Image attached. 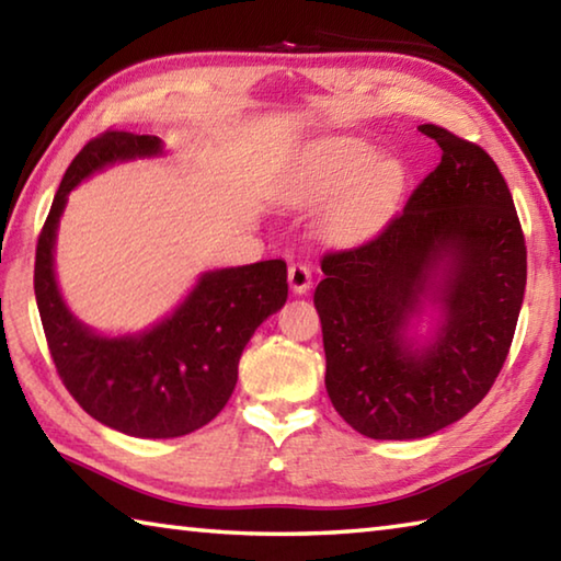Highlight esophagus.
Instances as JSON below:
<instances>
[{"instance_id":"34e87169","label":"esophagus","mask_w":561,"mask_h":561,"mask_svg":"<svg viewBox=\"0 0 561 561\" xmlns=\"http://www.w3.org/2000/svg\"><path fill=\"white\" fill-rule=\"evenodd\" d=\"M289 287L294 294H307L311 287V270L309 264L294 262L289 267Z\"/></svg>"}]
</instances>
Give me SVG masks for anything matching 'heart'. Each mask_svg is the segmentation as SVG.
<instances>
[{
  "label": "heart",
  "instance_id": "b5f03b06",
  "mask_svg": "<svg viewBox=\"0 0 561 561\" xmlns=\"http://www.w3.org/2000/svg\"><path fill=\"white\" fill-rule=\"evenodd\" d=\"M405 165L398 158H376V150L354 138L329 140L307 160L284 190L294 207H317L342 195L331 225L339 232L360 230L391 210L403 195Z\"/></svg>",
  "mask_w": 561,
  "mask_h": 561
}]
</instances>
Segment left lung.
Here are the masks:
<instances>
[{
	"label": "left lung",
	"mask_w": 561,
	"mask_h": 561,
	"mask_svg": "<svg viewBox=\"0 0 561 561\" xmlns=\"http://www.w3.org/2000/svg\"><path fill=\"white\" fill-rule=\"evenodd\" d=\"M438 168L371 240L327 252L314 291L327 393L376 440L433 435L470 413L510 354L527 247L510 187L485 150L433 123ZM425 300L439 329L417 347L407 324Z\"/></svg>",
	"instance_id": "obj_1"
}]
</instances>
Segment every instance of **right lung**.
<instances>
[{"instance_id":"add662e5","label":"right lung","mask_w":561,"mask_h":561,"mask_svg":"<svg viewBox=\"0 0 561 561\" xmlns=\"http://www.w3.org/2000/svg\"><path fill=\"white\" fill-rule=\"evenodd\" d=\"M163 153L156 136L106 130L71 160L36 244L34 294L51 358L76 403L133 438H180L230 401L240 356L287 301V264L267 260L205 272L173 314L144 334L101 336L66 307L54 274L56 227L71 190L113 163Z\"/></svg>"}]
</instances>
